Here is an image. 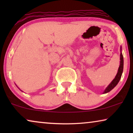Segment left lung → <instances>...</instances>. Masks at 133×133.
<instances>
[{
  "label": "left lung",
  "mask_w": 133,
  "mask_h": 133,
  "mask_svg": "<svg viewBox=\"0 0 133 133\" xmlns=\"http://www.w3.org/2000/svg\"><path fill=\"white\" fill-rule=\"evenodd\" d=\"M121 57H120L121 61H120V65H119V69H118L117 73L116 74L115 78L112 80V81L110 83V85L107 87V88L105 89L104 91H103V94L107 93V92H110L111 90H112V89H113L114 87L117 85V83H119L120 79H121L122 74V72H123V57L122 53V47L121 48Z\"/></svg>",
  "instance_id": "1"
}]
</instances>
